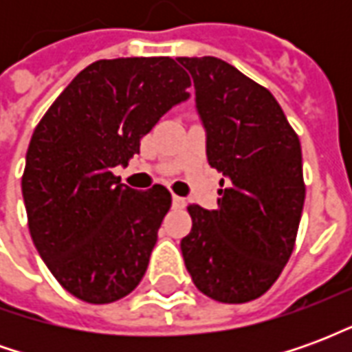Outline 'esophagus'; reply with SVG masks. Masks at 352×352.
Wrapping results in <instances>:
<instances>
[{"instance_id":"obj_1","label":"esophagus","mask_w":352,"mask_h":352,"mask_svg":"<svg viewBox=\"0 0 352 352\" xmlns=\"http://www.w3.org/2000/svg\"><path fill=\"white\" fill-rule=\"evenodd\" d=\"M184 206H186V199L181 198V196H173V207L175 209H183Z\"/></svg>"}]
</instances>
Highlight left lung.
I'll use <instances>...</instances> for the list:
<instances>
[{
  "label": "left lung",
  "mask_w": 352,
  "mask_h": 352,
  "mask_svg": "<svg viewBox=\"0 0 352 352\" xmlns=\"http://www.w3.org/2000/svg\"><path fill=\"white\" fill-rule=\"evenodd\" d=\"M190 73L221 171L219 207L188 206L181 251L194 285L217 302L245 303L270 290L294 251L305 183L300 139L273 94L221 58H177Z\"/></svg>",
  "instance_id": "left-lung-1"
}]
</instances>
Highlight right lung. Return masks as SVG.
I'll list each match as a JSON object with an SVG mask.
<instances>
[{"instance_id": "obj_1", "label": "right lung", "mask_w": 352, "mask_h": 352, "mask_svg": "<svg viewBox=\"0 0 352 352\" xmlns=\"http://www.w3.org/2000/svg\"><path fill=\"white\" fill-rule=\"evenodd\" d=\"M190 85L169 56L98 60L34 130L22 175L28 228L50 273L82 302H116L145 275L171 194L162 184L133 190L111 169L128 166Z\"/></svg>"}]
</instances>
